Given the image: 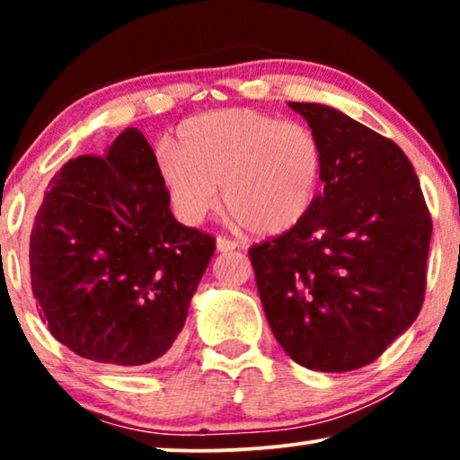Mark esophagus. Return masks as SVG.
Here are the masks:
<instances>
[{
	"label": "esophagus",
	"mask_w": 460,
	"mask_h": 460,
	"mask_svg": "<svg viewBox=\"0 0 460 460\" xmlns=\"http://www.w3.org/2000/svg\"><path fill=\"white\" fill-rule=\"evenodd\" d=\"M232 249H238V241H234V238H226V236L217 238V251H232Z\"/></svg>",
	"instance_id": "34e87169"
}]
</instances>
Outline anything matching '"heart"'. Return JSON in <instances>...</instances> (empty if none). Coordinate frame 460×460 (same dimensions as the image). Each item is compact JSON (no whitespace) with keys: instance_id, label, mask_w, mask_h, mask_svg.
<instances>
[{"instance_id":"heart-1","label":"heart","mask_w":460,"mask_h":460,"mask_svg":"<svg viewBox=\"0 0 460 460\" xmlns=\"http://www.w3.org/2000/svg\"><path fill=\"white\" fill-rule=\"evenodd\" d=\"M324 150L314 129L253 109L186 119L159 178L181 222L197 226L219 207L261 236L291 230L310 213L323 180Z\"/></svg>"}]
</instances>
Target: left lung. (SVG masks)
<instances>
[{"label": "left lung", "instance_id": "obj_1", "mask_svg": "<svg viewBox=\"0 0 460 460\" xmlns=\"http://www.w3.org/2000/svg\"><path fill=\"white\" fill-rule=\"evenodd\" d=\"M324 150V190L295 228L249 249L268 324L301 367L375 362L419 316L431 216L398 144L324 104L288 102Z\"/></svg>", "mask_w": 460, "mask_h": 460}]
</instances>
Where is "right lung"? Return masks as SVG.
<instances>
[{
  "label": "right lung",
  "mask_w": 460,
  "mask_h": 460,
  "mask_svg": "<svg viewBox=\"0 0 460 460\" xmlns=\"http://www.w3.org/2000/svg\"><path fill=\"white\" fill-rule=\"evenodd\" d=\"M216 238L173 217L142 131L71 159L49 181L29 241L31 288L62 345L87 360H167Z\"/></svg>",
  "instance_id": "1"
}]
</instances>
